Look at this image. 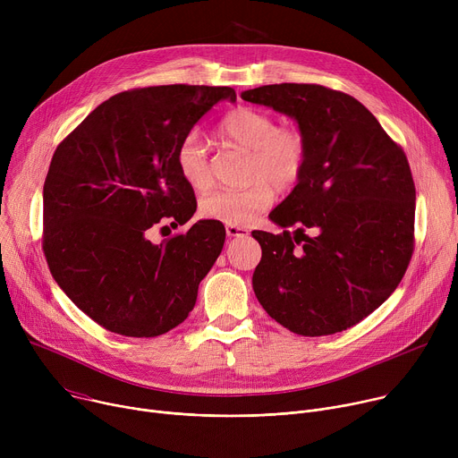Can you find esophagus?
Returning a JSON list of instances; mask_svg holds the SVG:
<instances>
[{"instance_id":"1","label":"esophagus","mask_w":458,"mask_h":458,"mask_svg":"<svg viewBox=\"0 0 458 458\" xmlns=\"http://www.w3.org/2000/svg\"><path fill=\"white\" fill-rule=\"evenodd\" d=\"M226 233H228V237H241V235H248V230L244 226L226 225Z\"/></svg>"}]
</instances>
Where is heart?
<instances>
[{
    "label": "heart",
    "mask_w": 458,
    "mask_h": 458,
    "mask_svg": "<svg viewBox=\"0 0 458 458\" xmlns=\"http://www.w3.org/2000/svg\"><path fill=\"white\" fill-rule=\"evenodd\" d=\"M219 139L228 148L248 153L246 182L241 190H219L200 200V214L223 225L246 226L272 204L276 190L293 191L309 164V139L296 126H277V120L261 109L241 106L219 123ZM175 164L181 179L193 191L214 186L210 153L200 135L190 131L181 140Z\"/></svg>",
    "instance_id": "b5f03b06"
}]
</instances>
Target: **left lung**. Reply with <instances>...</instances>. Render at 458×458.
I'll return each instance as SVG.
<instances>
[{
  "label": "left lung",
  "mask_w": 458,
  "mask_h": 458,
  "mask_svg": "<svg viewBox=\"0 0 458 458\" xmlns=\"http://www.w3.org/2000/svg\"><path fill=\"white\" fill-rule=\"evenodd\" d=\"M241 98L294 116L309 139L301 182L270 214L284 230L252 232L263 250L254 293L300 336L347 330L394 293L412 258L417 191L407 157L347 93L274 84Z\"/></svg>",
  "instance_id": "1"
}]
</instances>
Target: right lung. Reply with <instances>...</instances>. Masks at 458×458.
Returning a JSON list of instances; mask_svg holds the SVG:
<instances>
[{"instance_id": "add662e5", "label": "right lung", "mask_w": 458, "mask_h": 458, "mask_svg": "<svg viewBox=\"0 0 458 458\" xmlns=\"http://www.w3.org/2000/svg\"><path fill=\"white\" fill-rule=\"evenodd\" d=\"M232 88L153 86L102 102L58 144L44 184L41 248L69 300L106 330L155 338L191 312L226 230L199 221L153 244L197 210L175 153Z\"/></svg>"}]
</instances>
